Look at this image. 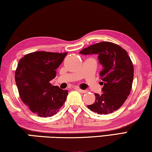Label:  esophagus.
<instances>
[{
  "mask_svg": "<svg viewBox=\"0 0 152 152\" xmlns=\"http://www.w3.org/2000/svg\"><path fill=\"white\" fill-rule=\"evenodd\" d=\"M77 90H78L79 92H80V93H83V94H85V93H87V90H83V89H79V88H77Z\"/></svg>",
  "mask_w": 152,
  "mask_h": 152,
  "instance_id": "1",
  "label": "esophagus"
}]
</instances>
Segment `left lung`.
Returning <instances> with one entry per match:
<instances>
[{
  "label": "left lung",
  "mask_w": 152,
  "mask_h": 152,
  "mask_svg": "<svg viewBox=\"0 0 152 152\" xmlns=\"http://www.w3.org/2000/svg\"><path fill=\"white\" fill-rule=\"evenodd\" d=\"M80 54H97L103 67L100 76L103 81L102 93L95 94L93 104L87 105L98 114H107L121 107L132 89L134 66L125 50L111 42H100L83 49Z\"/></svg>",
  "instance_id": "8db88e82"
}]
</instances>
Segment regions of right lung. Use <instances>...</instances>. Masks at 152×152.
I'll list each match as a JSON object with an SVG mask.
<instances>
[{"instance_id":"right-lung-1","label":"right lung","mask_w":152,"mask_h":152,"mask_svg":"<svg viewBox=\"0 0 152 152\" xmlns=\"http://www.w3.org/2000/svg\"><path fill=\"white\" fill-rule=\"evenodd\" d=\"M67 53L31 52L21 58L15 72V81L22 101L40 117L54 116L62 107L68 90L50 83Z\"/></svg>"}]
</instances>
